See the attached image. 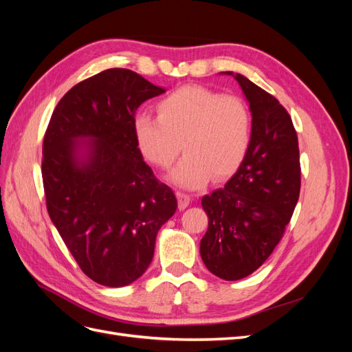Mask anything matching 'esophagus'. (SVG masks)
Instances as JSON below:
<instances>
[{"instance_id":"34e87169","label":"esophagus","mask_w":352,"mask_h":352,"mask_svg":"<svg viewBox=\"0 0 352 352\" xmlns=\"http://www.w3.org/2000/svg\"><path fill=\"white\" fill-rule=\"evenodd\" d=\"M176 195H177V199H179V208L180 210H185L188 206H189V202H190V197L188 195V194H185V192H176Z\"/></svg>"}]
</instances>
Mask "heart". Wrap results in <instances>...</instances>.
<instances>
[{
  "label": "heart",
  "mask_w": 352,
  "mask_h": 352,
  "mask_svg": "<svg viewBox=\"0 0 352 352\" xmlns=\"http://www.w3.org/2000/svg\"><path fill=\"white\" fill-rule=\"evenodd\" d=\"M132 126L141 154L160 168L172 166L184 148L185 157L168 179L188 189L201 188L210 177L220 180L235 173L252 138L245 101L199 85L172 91L157 102V116L136 114Z\"/></svg>",
  "instance_id": "b5f03b06"
}]
</instances>
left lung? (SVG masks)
<instances>
[{"instance_id":"obj_1","label":"left lung","mask_w":352,"mask_h":352,"mask_svg":"<svg viewBox=\"0 0 352 352\" xmlns=\"http://www.w3.org/2000/svg\"><path fill=\"white\" fill-rule=\"evenodd\" d=\"M223 73L238 80L250 102L252 138L238 172L201 199L208 229L199 252L217 278L239 280L282 239L300 197L301 167L295 127L283 105L242 74Z\"/></svg>"}]
</instances>
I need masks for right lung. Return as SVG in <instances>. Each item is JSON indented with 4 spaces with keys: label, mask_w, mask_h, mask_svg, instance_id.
Returning a JSON list of instances; mask_svg holds the SVG:
<instances>
[{
    "label": "right lung",
    "mask_w": 352,
    "mask_h": 352,
    "mask_svg": "<svg viewBox=\"0 0 352 352\" xmlns=\"http://www.w3.org/2000/svg\"><path fill=\"white\" fill-rule=\"evenodd\" d=\"M164 92L132 70H104L74 85L47 127L48 214L82 272L104 286L141 278L177 208L173 190L144 162L132 126L138 107Z\"/></svg>",
    "instance_id": "add662e5"
}]
</instances>
